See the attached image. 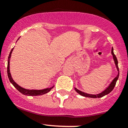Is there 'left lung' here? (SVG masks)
Returning <instances> with one entry per match:
<instances>
[{"label": "left lung", "mask_w": 128, "mask_h": 128, "mask_svg": "<svg viewBox=\"0 0 128 128\" xmlns=\"http://www.w3.org/2000/svg\"><path fill=\"white\" fill-rule=\"evenodd\" d=\"M111 52H112V56H113L114 60V62H115V65H116V69H117V70H118V75L116 76V78H115V79H114V80H112V82H111L110 84L109 85V86H108V88H106V90H104L102 92H101V93H99V94H88V93H84V92H81V91H80V90H78V89H77L76 88H75V90L77 92H78V93H79V94H80V95L83 96H85V97L93 98H101V97L104 96L106 95V94H108V93H110V92H112V90H113V89L114 88V87H115V85H116V81H117L118 79V77H119V68H118V60H117V58H116V56H115V55L114 54V53L113 48H112V50H111Z\"/></svg>", "instance_id": "left-lung-1"}]
</instances>
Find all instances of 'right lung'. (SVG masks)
Listing matches in <instances>:
<instances>
[{
  "instance_id": "right-lung-1",
  "label": "right lung",
  "mask_w": 128,
  "mask_h": 128,
  "mask_svg": "<svg viewBox=\"0 0 128 128\" xmlns=\"http://www.w3.org/2000/svg\"><path fill=\"white\" fill-rule=\"evenodd\" d=\"M13 48L12 49V50H11L10 53L9 54L8 58V65H7L8 77L9 80L10 81L11 83L13 84V86H14L19 92H20L22 94H24V95H27V96L42 95V94H46V93H47L49 92H50V90L54 88V86L50 88H48L43 89V90H27V89H25L24 88L20 86L19 85H18L14 80H13V79H12V76H11L10 71V60L11 56H12V51H13Z\"/></svg>"
}]
</instances>
